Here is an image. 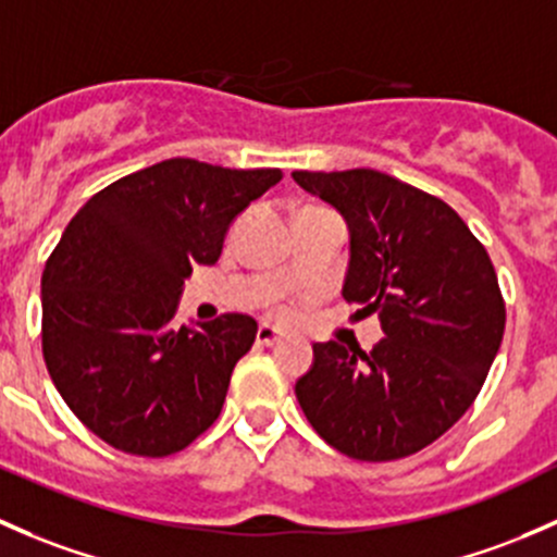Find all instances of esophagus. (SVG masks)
<instances>
[{
  "instance_id": "esophagus-1",
  "label": "esophagus",
  "mask_w": 557,
  "mask_h": 557,
  "mask_svg": "<svg viewBox=\"0 0 557 557\" xmlns=\"http://www.w3.org/2000/svg\"><path fill=\"white\" fill-rule=\"evenodd\" d=\"M281 337H284V332H281L278 326H273V324L257 326V343H260V346H276Z\"/></svg>"
}]
</instances>
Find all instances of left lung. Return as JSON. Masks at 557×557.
<instances>
[{
    "label": "left lung",
    "instance_id": "8db88e82",
    "mask_svg": "<svg viewBox=\"0 0 557 557\" xmlns=\"http://www.w3.org/2000/svg\"><path fill=\"white\" fill-rule=\"evenodd\" d=\"M348 225L343 297L377 313L372 351L313 346L295 394L317 434L359 461L418 453L469 410L504 335L485 246L445 200L372 169L295 171Z\"/></svg>",
    "mask_w": 557,
    "mask_h": 557
}]
</instances>
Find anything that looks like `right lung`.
<instances>
[{"label":"right lung","mask_w":557,"mask_h":557,"mask_svg":"<svg viewBox=\"0 0 557 557\" xmlns=\"http://www.w3.org/2000/svg\"><path fill=\"white\" fill-rule=\"evenodd\" d=\"M281 169L171 158L112 182L66 225L42 273V354L74 416L112 448L180 453L220 416L257 321L222 313L174 326L195 265Z\"/></svg>","instance_id":"1"}]
</instances>
